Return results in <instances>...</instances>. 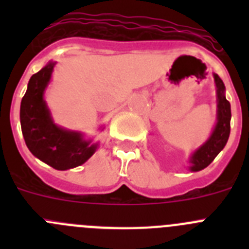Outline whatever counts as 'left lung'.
<instances>
[{"mask_svg":"<svg viewBox=\"0 0 249 249\" xmlns=\"http://www.w3.org/2000/svg\"><path fill=\"white\" fill-rule=\"evenodd\" d=\"M215 86H217V96H218V111H217V124L213 131L212 136L206 143L193 153L191 158L193 172L201 171L210 166L212 160L217 157L219 152L224 148L227 143L231 132V105L224 96V85L223 81L219 78L218 74H214Z\"/></svg>","mask_w":249,"mask_h":249,"instance_id":"obj_1","label":"left lung"}]
</instances>
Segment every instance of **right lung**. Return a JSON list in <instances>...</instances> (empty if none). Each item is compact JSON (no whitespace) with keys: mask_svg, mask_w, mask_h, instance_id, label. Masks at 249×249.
Returning a JSON list of instances; mask_svg holds the SVG:
<instances>
[{"mask_svg":"<svg viewBox=\"0 0 249 249\" xmlns=\"http://www.w3.org/2000/svg\"><path fill=\"white\" fill-rule=\"evenodd\" d=\"M53 66V62H50L30 78L21 101L19 120L22 135L31 153L48 166L63 171L85 163L97 146L82 140L77 132L59 128L51 120L43 91Z\"/></svg>","mask_w":249,"mask_h":249,"instance_id":"add662e5","label":"right lung"}]
</instances>
